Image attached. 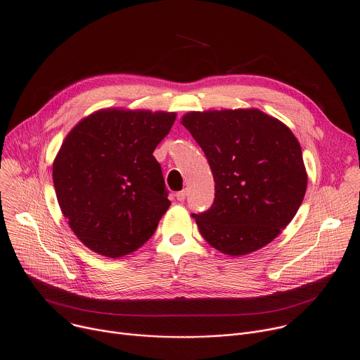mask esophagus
<instances>
[{
	"mask_svg": "<svg viewBox=\"0 0 360 360\" xmlns=\"http://www.w3.org/2000/svg\"><path fill=\"white\" fill-rule=\"evenodd\" d=\"M186 193H188V191L186 189H182V191H179V192H176V199L179 200V202H182V200H185V198H186Z\"/></svg>",
	"mask_w": 360,
	"mask_h": 360,
	"instance_id": "1",
	"label": "esophagus"
}]
</instances>
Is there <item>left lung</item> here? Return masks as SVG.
<instances>
[{"label": "left lung", "mask_w": 360, "mask_h": 360, "mask_svg": "<svg viewBox=\"0 0 360 360\" xmlns=\"http://www.w3.org/2000/svg\"><path fill=\"white\" fill-rule=\"evenodd\" d=\"M181 123L203 150L214 179L213 205L192 213L202 237L236 257L267 246L292 220L307 191L292 131L259 108L189 111Z\"/></svg>", "instance_id": "obj_1"}]
</instances>
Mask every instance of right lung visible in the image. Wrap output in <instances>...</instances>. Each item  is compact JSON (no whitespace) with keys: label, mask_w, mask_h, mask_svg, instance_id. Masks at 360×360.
Here are the masks:
<instances>
[{"label":"right lung","mask_w":360,"mask_h":360,"mask_svg":"<svg viewBox=\"0 0 360 360\" xmlns=\"http://www.w3.org/2000/svg\"><path fill=\"white\" fill-rule=\"evenodd\" d=\"M175 118L174 111L101 108L63 140L52 168L58 203L94 253L123 257L154 234L171 202L153 153Z\"/></svg>","instance_id":"right-lung-1"}]
</instances>
